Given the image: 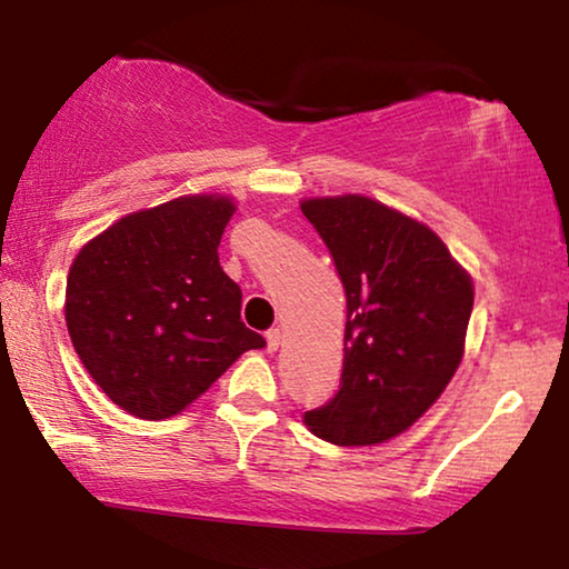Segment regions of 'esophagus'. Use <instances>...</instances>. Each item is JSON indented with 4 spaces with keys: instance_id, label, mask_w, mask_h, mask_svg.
I'll return each mask as SVG.
<instances>
[{
    "instance_id": "esophagus-1",
    "label": "esophagus",
    "mask_w": 569,
    "mask_h": 569,
    "mask_svg": "<svg viewBox=\"0 0 569 569\" xmlns=\"http://www.w3.org/2000/svg\"><path fill=\"white\" fill-rule=\"evenodd\" d=\"M279 345H282V333H279V329H269L267 331V349L269 352H277Z\"/></svg>"
}]
</instances>
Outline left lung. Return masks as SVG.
I'll use <instances>...</instances> for the list:
<instances>
[{
	"label": "left lung",
	"instance_id": "left-lung-1",
	"mask_svg": "<svg viewBox=\"0 0 569 569\" xmlns=\"http://www.w3.org/2000/svg\"><path fill=\"white\" fill-rule=\"evenodd\" d=\"M300 209L347 295L339 391L306 411V425L333 446H376L415 425L453 378L471 279L430 228L368 197L308 199Z\"/></svg>",
	"mask_w": 569,
	"mask_h": 569
}]
</instances>
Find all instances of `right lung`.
<instances>
[{"instance_id": "add662e5", "label": "right lung", "mask_w": 569, "mask_h": 569, "mask_svg": "<svg viewBox=\"0 0 569 569\" xmlns=\"http://www.w3.org/2000/svg\"><path fill=\"white\" fill-rule=\"evenodd\" d=\"M232 207L181 197L121 217L77 253L67 329L108 399L139 419H168L240 355L267 347L240 321V287L220 267Z\"/></svg>"}]
</instances>
